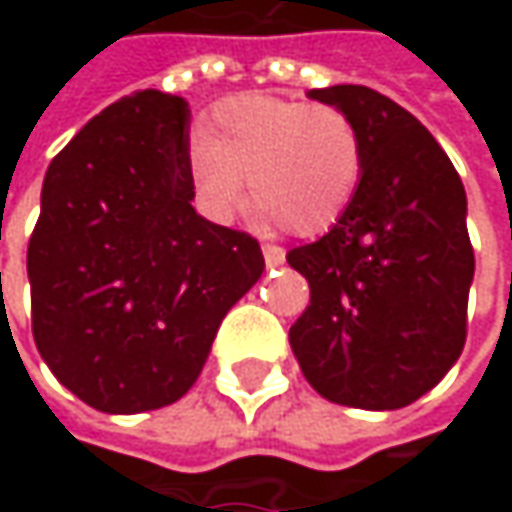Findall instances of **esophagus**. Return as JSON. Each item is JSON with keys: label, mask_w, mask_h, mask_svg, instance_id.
<instances>
[{"label": "esophagus", "mask_w": 512, "mask_h": 512, "mask_svg": "<svg viewBox=\"0 0 512 512\" xmlns=\"http://www.w3.org/2000/svg\"><path fill=\"white\" fill-rule=\"evenodd\" d=\"M262 253H265L267 267H276L285 262V247L282 245H270V242H267V245L262 247Z\"/></svg>", "instance_id": "esophagus-1"}]
</instances>
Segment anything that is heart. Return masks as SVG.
Instances as JSON below:
<instances>
[{"label": "heart", "instance_id": "obj_1", "mask_svg": "<svg viewBox=\"0 0 512 512\" xmlns=\"http://www.w3.org/2000/svg\"><path fill=\"white\" fill-rule=\"evenodd\" d=\"M367 150L359 125L333 105L282 96H233L193 142L187 176L210 219L230 222L245 182L267 222L299 236L336 225L362 187Z\"/></svg>", "mask_w": 512, "mask_h": 512}]
</instances>
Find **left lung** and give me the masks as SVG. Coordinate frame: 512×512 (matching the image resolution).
<instances>
[{
    "label": "left lung",
    "mask_w": 512,
    "mask_h": 512,
    "mask_svg": "<svg viewBox=\"0 0 512 512\" xmlns=\"http://www.w3.org/2000/svg\"><path fill=\"white\" fill-rule=\"evenodd\" d=\"M307 96L359 125L367 165L342 219L287 253L310 285L290 347L327 402L407 407L442 382L467 339L476 259L464 185L433 133L379 90L333 85Z\"/></svg>",
    "instance_id": "obj_1"
}]
</instances>
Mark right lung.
<instances>
[{"label": "right lung", "mask_w": 512, "mask_h": 512, "mask_svg": "<svg viewBox=\"0 0 512 512\" xmlns=\"http://www.w3.org/2000/svg\"><path fill=\"white\" fill-rule=\"evenodd\" d=\"M190 110L139 90L56 153L28 242L33 339L102 413L179 402L225 313L259 282V242L202 219L187 176Z\"/></svg>", "instance_id": "obj_1"}]
</instances>
